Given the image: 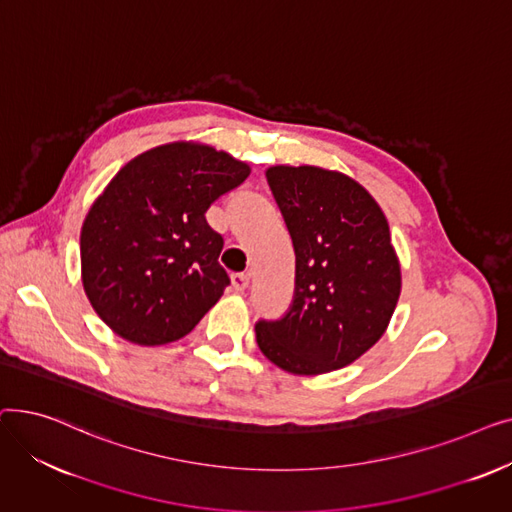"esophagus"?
I'll use <instances>...</instances> for the list:
<instances>
[{"mask_svg": "<svg viewBox=\"0 0 512 512\" xmlns=\"http://www.w3.org/2000/svg\"><path fill=\"white\" fill-rule=\"evenodd\" d=\"M249 276L247 274H232V288L236 290V292H242V290H247L249 288Z\"/></svg>", "mask_w": 512, "mask_h": 512, "instance_id": "esophagus-1", "label": "esophagus"}]
</instances>
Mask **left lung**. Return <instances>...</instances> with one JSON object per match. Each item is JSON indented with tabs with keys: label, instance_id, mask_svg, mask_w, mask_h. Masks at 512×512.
<instances>
[{
	"label": "left lung",
	"instance_id": "1",
	"mask_svg": "<svg viewBox=\"0 0 512 512\" xmlns=\"http://www.w3.org/2000/svg\"><path fill=\"white\" fill-rule=\"evenodd\" d=\"M292 238L294 297L255 324L261 353L294 375L346 367L382 338L400 294L386 215L361 184L315 166L265 172Z\"/></svg>",
	"mask_w": 512,
	"mask_h": 512
}]
</instances>
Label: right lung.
I'll use <instances>...</instances> for the list:
<instances>
[{"mask_svg": "<svg viewBox=\"0 0 512 512\" xmlns=\"http://www.w3.org/2000/svg\"><path fill=\"white\" fill-rule=\"evenodd\" d=\"M249 166L207 145L151 149L107 184L80 232L83 286L97 315L141 346L191 332L230 278L205 213L240 186Z\"/></svg>", "mask_w": 512, "mask_h": 512, "instance_id": "add662e5", "label": "right lung"}]
</instances>
